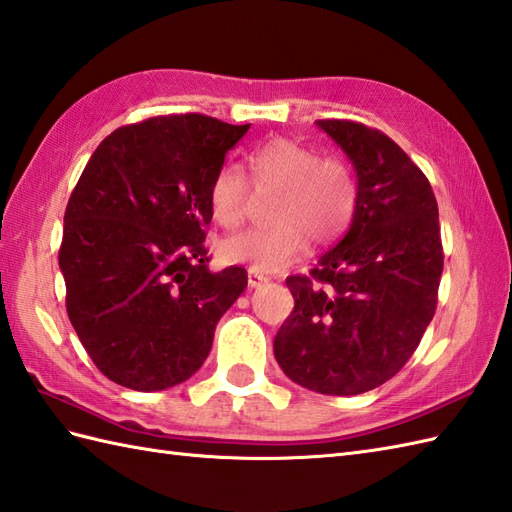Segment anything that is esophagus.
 <instances>
[{
  "mask_svg": "<svg viewBox=\"0 0 512 512\" xmlns=\"http://www.w3.org/2000/svg\"><path fill=\"white\" fill-rule=\"evenodd\" d=\"M264 283H268V277H264L261 275V272H257V270H248V288H259V285H264Z\"/></svg>",
  "mask_w": 512,
  "mask_h": 512,
  "instance_id": "1",
  "label": "esophagus"
}]
</instances>
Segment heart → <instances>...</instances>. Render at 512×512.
Here are the masks:
<instances>
[{"instance_id":"b5f03b06","label":"heart","mask_w":512,"mask_h":512,"mask_svg":"<svg viewBox=\"0 0 512 512\" xmlns=\"http://www.w3.org/2000/svg\"><path fill=\"white\" fill-rule=\"evenodd\" d=\"M246 172L259 194H272V224L224 237L218 255L224 264H246L257 272H281L310 246H327L347 231L358 205L351 168L294 139L277 137L246 154ZM209 211L220 227L244 220L251 185L237 165L224 163L209 185Z\"/></svg>"}]
</instances>
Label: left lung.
Instances as JSON below:
<instances>
[{"instance_id": "obj_1", "label": "left lung", "mask_w": 512, "mask_h": 512, "mask_svg": "<svg viewBox=\"0 0 512 512\" xmlns=\"http://www.w3.org/2000/svg\"><path fill=\"white\" fill-rule=\"evenodd\" d=\"M316 126L347 154L358 205L310 277L285 279L294 310L275 336L281 371L320 395H360L395 377L434 318L443 275L438 205L395 141L349 120Z\"/></svg>"}]
</instances>
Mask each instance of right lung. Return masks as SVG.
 Wrapping results in <instances>:
<instances>
[{
    "label": "right lung",
    "mask_w": 512,
    "mask_h": 512,
    "mask_svg": "<svg viewBox=\"0 0 512 512\" xmlns=\"http://www.w3.org/2000/svg\"><path fill=\"white\" fill-rule=\"evenodd\" d=\"M251 124L187 113L113 130L65 209L58 253L67 314L111 382L154 392L207 360L244 268L209 270V185Z\"/></svg>",
    "instance_id": "right-lung-1"
}]
</instances>
